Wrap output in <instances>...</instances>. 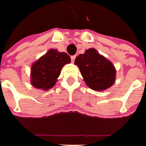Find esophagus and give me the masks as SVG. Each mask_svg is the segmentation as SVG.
<instances>
[{
    "mask_svg": "<svg viewBox=\"0 0 146 146\" xmlns=\"http://www.w3.org/2000/svg\"><path fill=\"white\" fill-rule=\"evenodd\" d=\"M75 57H76V56H71V61L73 62V63H74V61H75Z\"/></svg>",
    "mask_w": 146,
    "mask_h": 146,
    "instance_id": "34e87169",
    "label": "esophagus"
}]
</instances>
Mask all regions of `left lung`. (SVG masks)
Segmentation results:
<instances>
[{"instance_id":"left-lung-1","label":"left lung","mask_w":146,"mask_h":146,"mask_svg":"<svg viewBox=\"0 0 146 146\" xmlns=\"http://www.w3.org/2000/svg\"><path fill=\"white\" fill-rule=\"evenodd\" d=\"M75 64L79 68L85 82L93 90H104L114 83V66L94 48H89L84 54L78 55L75 58Z\"/></svg>"}]
</instances>
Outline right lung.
Instances as JSON below:
<instances>
[{
    "label": "right lung",
    "instance_id": "1",
    "mask_svg": "<svg viewBox=\"0 0 146 146\" xmlns=\"http://www.w3.org/2000/svg\"><path fill=\"white\" fill-rule=\"evenodd\" d=\"M70 62L71 58L66 52L50 49L32 66L31 84L38 89H50L56 83L64 65Z\"/></svg>",
    "mask_w": 146,
    "mask_h": 146
}]
</instances>
